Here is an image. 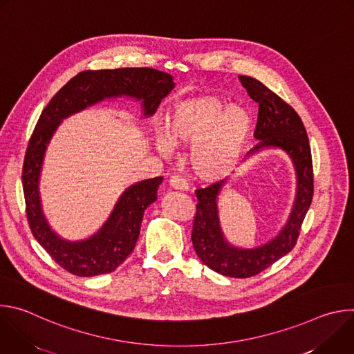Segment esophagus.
<instances>
[{
    "instance_id": "obj_1",
    "label": "esophagus",
    "mask_w": 354,
    "mask_h": 354,
    "mask_svg": "<svg viewBox=\"0 0 354 354\" xmlns=\"http://www.w3.org/2000/svg\"><path fill=\"white\" fill-rule=\"evenodd\" d=\"M169 186H171L172 189H176V190H186V189H187L186 180H185L182 176H178V175L171 176V179H169Z\"/></svg>"
}]
</instances>
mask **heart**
Instances as JSON below:
<instances>
[{"mask_svg": "<svg viewBox=\"0 0 354 354\" xmlns=\"http://www.w3.org/2000/svg\"><path fill=\"white\" fill-rule=\"evenodd\" d=\"M252 133L249 113L227 105L216 96L183 99L169 108L157 145L162 154L169 148L191 145L189 162L205 182L227 178L238 165Z\"/></svg>", "mask_w": 354, "mask_h": 354, "instance_id": "b5f03b06", "label": "heart"}]
</instances>
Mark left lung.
<instances>
[{"label": "left lung", "mask_w": 354, "mask_h": 354, "mask_svg": "<svg viewBox=\"0 0 354 354\" xmlns=\"http://www.w3.org/2000/svg\"><path fill=\"white\" fill-rule=\"evenodd\" d=\"M239 80L249 96L259 104L255 129L259 142L248 156H254L266 147L283 148L292 160L298 182L297 198L286 227L274 239L255 249L230 246L223 236L217 196L225 179L196 190L198 203L193 220L192 242L197 257L223 276L246 279L263 272L295 246L314 196V169L307 130L298 113L261 81L246 75H239Z\"/></svg>", "instance_id": "8db88e82"}]
</instances>
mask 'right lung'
I'll list each match as a JSON object with an SVG mask.
<instances>
[{"label": "right lung", "instance_id": "add662e5", "mask_svg": "<svg viewBox=\"0 0 354 354\" xmlns=\"http://www.w3.org/2000/svg\"><path fill=\"white\" fill-rule=\"evenodd\" d=\"M172 75L154 68L85 70L73 77L43 109L30 136L22 168L25 210L30 231L63 269L80 277L116 270L131 254L140 235L144 210L157 200L162 176L130 186L119 198L106 224L82 242L59 238L44 220L39 197V174L46 145L64 118L111 96L142 99L144 115H153L174 88Z\"/></svg>", "mask_w": 354, "mask_h": 354}]
</instances>
